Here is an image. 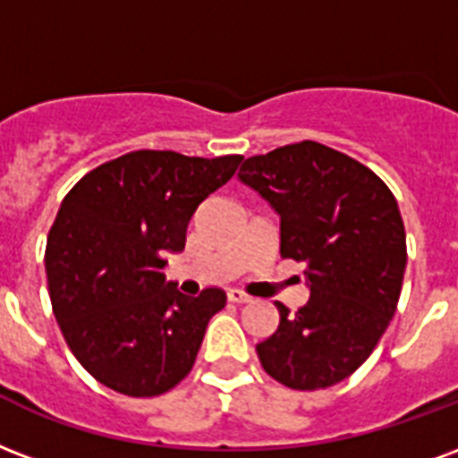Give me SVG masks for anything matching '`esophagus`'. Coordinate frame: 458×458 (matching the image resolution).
I'll use <instances>...</instances> for the list:
<instances>
[{
	"label": "esophagus",
	"mask_w": 458,
	"mask_h": 458,
	"mask_svg": "<svg viewBox=\"0 0 458 458\" xmlns=\"http://www.w3.org/2000/svg\"><path fill=\"white\" fill-rule=\"evenodd\" d=\"M228 300L230 302H237V305H242V302H250V295H247V293H242V291H237V288H230L228 291Z\"/></svg>",
	"instance_id": "34e87169"
}]
</instances>
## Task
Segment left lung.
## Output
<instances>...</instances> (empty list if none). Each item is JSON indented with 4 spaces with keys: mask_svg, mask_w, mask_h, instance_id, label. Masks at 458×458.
Listing matches in <instances>:
<instances>
[{
    "mask_svg": "<svg viewBox=\"0 0 458 458\" xmlns=\"http://www.w3.org/2000/svg\"><path fill=\"white\" fill-rule=\"evenodd\" d=\"M281 218V257L305 261L310 298L257 344L261 368L300 392L351 377L399 305L406 230L389 187L369 167L317 141L281 146L240 167Z\"/></svg>",
    "mask_w": 458,
    "mask_h": 458,
    "instance_id": "1",
    "label": "left lung"
}]
</instances>
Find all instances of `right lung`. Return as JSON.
<instances>
[{
	"mask_svg": "<svg viewBox=\"0 0 458 458\" xmlns=\"http://www.w3.org/2000/svg\"><path fill=\"white\" fill-rule=\"evenodd\" d=\"M240 160L134 151L83 174L64 197L45 250L47 288L69 351L100 384L158 396L190 375L225 293L187 298L165 281V257L182 252L197 206Z\"/></svg>",
	"mask_w": 458,
	"mask_h": 458,
	"instance_id": "obj_1",
	"label": "right lung"
}]
</instances>
